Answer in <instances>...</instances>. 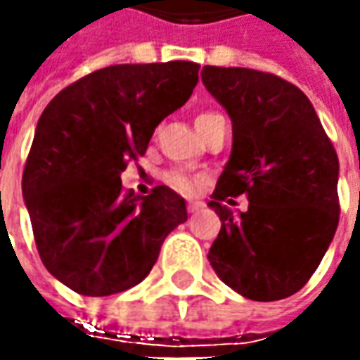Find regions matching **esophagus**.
<instances>
[{
  "mask_svg": "<svg viewBox=\"0 0 360 360\" xmlns=\"http://www.w3.org/2000/svg\"><path fill=\"white\" fill-rule=\"evenodd\" d=\"M188 212H198L200 208H204V202H198V200H192V202H188Z\"/></svg>",
  "mask_w": 360,
  "mask_h": 360,
  "instance_id": "esophagus-1",
  "label": "esophagus"
}]
</instances>
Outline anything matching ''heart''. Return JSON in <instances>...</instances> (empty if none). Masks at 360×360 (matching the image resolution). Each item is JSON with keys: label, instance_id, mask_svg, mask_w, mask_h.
Here are the masks:
<instances>
[{"label": "heart", "instance_id": "heart-1", "mask_svg": "<svg viewBox=\"0 0 360 360\" xmlns=\"http://www.w3.org/2000/svg\"><path fill=\"white\" fill-rule=\"evenodd\" d=\"M216 116H220V114H216V112H202V114H198V118H196V128L206 126V124L212 122ZM164 180L168 182V186L174 188V190L180 192V194H194V192L198 190V184H200V178L188 176V174L178 172V170H172V172L166 174Z\"/></svg>", "mask_w": 360, "mask_h": 360}]
</instances>
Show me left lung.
<instances>
[{
  "instance_id": "obj_1",
  "label": "left lung",
  "mask_w": 360,
  "mask_h": 360,
  "mask_svg": "<svg viewBox=\"0 0 360 360\" xmlns=\"http://www.w3.org/2000/svg\"><path fill=\"white\" fill-rule=\"evenodd\" d=\"M202 82L232 120V154L208 202L222 222L208 260L242 297H290L339 226L337 150L309 98L283 77L204 65ZM240 193L249 210L232 215L221 202Z\"/></svg>"
}]
</instances>
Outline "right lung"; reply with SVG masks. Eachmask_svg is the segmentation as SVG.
<instances>
[{
  "label": "right lung",
  "mask_w": 360,
  "mask_h": 360,
  "mask_svg": "<svg viewBox=\"0 0 360 360\" xmlns=\"http://www.w3.org/2000/svg\"><path fill=\"white\" fill-rule=\"evenodd\" d=\"M198 70L194 62L110 65L44 110L21 192L44 266L77 295L110 297L142 283L164 238L186 222V202L172 188L140 198L124 192L120 172L186 104Z\"/></svg>",
  "instance_id": "1"
}]
</instances>
